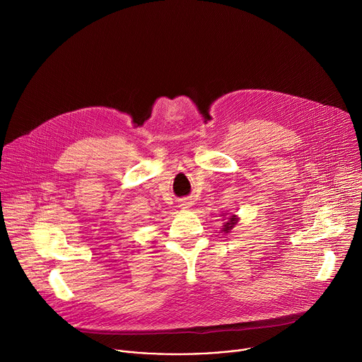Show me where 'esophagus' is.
Returning <instances> with one entry per match:
<instances>
[{"instance_id":"1","label":"esophagus","mask_w":362,"mask_h":362,"mask_svg":"<svg viewBox=\"0 0 362 362\" xmlns=\"http://www.w3.org/2000/svg\"><path fill=\"white\" fill-rule=\"evenodd\" d=\"M190 202L189 200H183L182 203H180V208H183V209H187V208H190Z\"/></svg>"}]
</instances>
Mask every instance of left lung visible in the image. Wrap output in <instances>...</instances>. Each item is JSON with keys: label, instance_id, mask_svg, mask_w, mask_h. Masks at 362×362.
<instances>
[{"label": "left lung", "instance_id": "left-lung-1", "mask_svg": "<svg viewBox=\"0 0 362 362\" xmlns=\"http://www.w3.org/2000/svg\"><path fill=\"white\" fill-rule=\"evenodd\" d=\"M228 216V214H222V216H223V228H222V232H225V233H229L232 229H233V226L238 223V221H239V218L236 216V215H230L228 218L226 216Z\"/></svg>", "mask_w": 362, "mask_h": 362}]
</instances>
